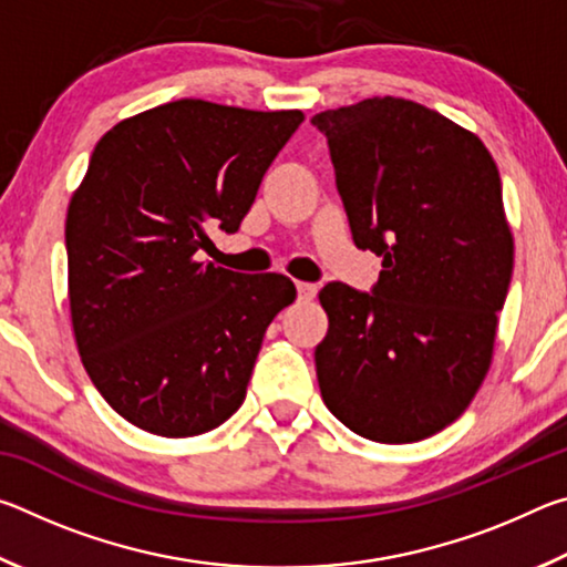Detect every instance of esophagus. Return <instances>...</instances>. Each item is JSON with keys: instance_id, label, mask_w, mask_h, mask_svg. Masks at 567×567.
<instances>
[{"instance_id": "1", "label": "esophagus", "mask_w": 567, "mask_h": 567, "mask_svg": "<svg viewBox=\"0 0 567 567\" xmlns=\"http://www.w3.org/2000/svg\"><path fill=\"white\" fill-rule=\"evenodd\" d=\"M297 295H300L302 302H310V300H315V295H318V285L297 282Z\"/></svg>"}]
</instances>
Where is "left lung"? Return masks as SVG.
I'll list each match as a JSON object with an SVG mask.
<instances>
[{"instance_id": "1", "label": "left lung", "mask_w": 567, "mask_h": 567, "mask_svg": "<svg viewBox=\"0 0 567 567\" xmlns=\"http://www.w3.org/2000/svg\"><path fill=\"white\" fill-rule=\"evenodd\" d=\"M372 292L330 282L315 348L328 410L375 443H417L463 415L491 370L513 275L501 172L477 134L417 102L372 97L312 117Z\"/></svg>"}]
</instances>
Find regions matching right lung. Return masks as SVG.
Masks as SVG:
<instances>
[{"label": "right lung", "instance_id": "obj_1", "mask_svg": "<svg viewBox=\"0 0 567 567\" xmlns=\"http://www.w3.org/2000/svg\"><path fill=\"white\" fill-rule=\"evenodd\" d=\"M300 110L159 104L104 134L66 209L76 350L114 412L162 437L223 425L245 402L290 277L199 262L237 233Z\"/></svg>", "mask_w": 567, "mask_h": 567}]
</instances>
